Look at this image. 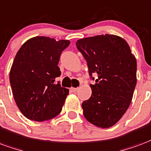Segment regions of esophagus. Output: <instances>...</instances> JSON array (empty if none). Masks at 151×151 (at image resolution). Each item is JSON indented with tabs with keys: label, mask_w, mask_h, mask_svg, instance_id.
I'll return each mask as SVG.
<instances>
[{
	"label": "esophagus",
	"mask_w": 151,
	"mask_h": 151,
	"mask_svg": "<svg viewBox=\"0 0 151 151\" xmlns=\"http://www.w3.org/2000/svg\"><path fill=\"white\" fill-rule=\"evenodd\" d=\"M70 90H71V91H73V92H77L78 90V88H73V87H71Z\"/></svg>",
	"instance_id": "obj_1"
}]
</instances>
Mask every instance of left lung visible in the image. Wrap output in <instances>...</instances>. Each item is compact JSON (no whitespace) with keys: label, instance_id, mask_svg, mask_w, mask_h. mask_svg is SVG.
I'll return each instance as SVG.
<instances>
[{"label":"left lung","instance_id":"1","mask_svg":"<svg viewBox=\"0 0 151 151\" xmlns=\"http://www.w3.org/2000/svg\"><path fill=\"white\" fill-rule=\"evenodd\" d=\"M76 45L86 60L90 75H98L95 84L90 85L92 95L81 105L84 117L100 128L113 127L132 101L137 83L136 58L128 43L117 35L79 39Z\"/></svg>","mask_w":151,"mask_h":151}]
</instances>
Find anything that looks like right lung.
Listing matches in <instances>:
<instances>
[{
	"label": "right lung",
	"mask_w": 151,
	"mask_h": 151,
	"mask_svg": "<svg viewBox=\"0 0 151 151\" xmlns=\"http://www.w3.org/2000/svg\"><path fill=\"white\" fill-rule=\"evenodd\" d=\"M70 41L34 37L22 45L9 72L10 85L20 111L27 118L44 122L61 113L69 89L55 83L61 75L60 55Z\"/></svg>",
	"instance_id": "1"
}]
</instances>
